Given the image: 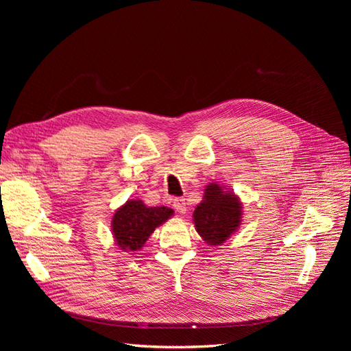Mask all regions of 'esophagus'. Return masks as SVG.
Returning <instances> with one entry per match:
<instances>
[{"label": "esophagus", "instance_id": "34e87169", "mask_svg": "<svg viewBox=\"0 0 351 351\" xmlns=\"http://www.w3.org/2000/svg\"><path fill=\"white\" fill-rule=\"evenodd\" d=\"M173 208L178 212V214H186V210H187V206H186V199H183V197H177V199H174L173 200Z\"/></svg>", "mask_w": 351, "mask_h": 351}]
</instances>
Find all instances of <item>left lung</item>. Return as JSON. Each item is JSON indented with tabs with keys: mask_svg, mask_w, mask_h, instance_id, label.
<instances>
[{
	"mask_svg": "<svg viewBox=\"0 0 351 351\" xmlns=\"http://www.w3.org/2000/svg\"><path fill=\"white\" fill-rule=\"evenodd\" d=\"M241 204L239 197L222 190L218 184H209L205 196L193 212L196 231L209 244L224 243L240 226Z\"/></svg>",
	"mask_w": 351,
	"mask_h": 351,
	"instance_id": "obj_1",
	"label": "left lung"
}]
</instances>
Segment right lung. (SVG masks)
Returning <instances> with one entry per match:
<instances>
[{"label": "right lung", "mask_w": 351, "mask_h": 351, "mask_svg": "<svg viewBox=\"0 0 351 351\" xmlns=\"http://www.w3.org/2000/svg\"><path fill=\"white\" fill-rule=\"evenodd\" d=\"M173 214L171 208H147L142 200H127L114 214L111 224L114 239L124 252L139 250L155 228Z\"/></svg>", "instance_id": "add662e5"}]
</instances>
